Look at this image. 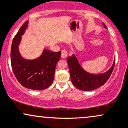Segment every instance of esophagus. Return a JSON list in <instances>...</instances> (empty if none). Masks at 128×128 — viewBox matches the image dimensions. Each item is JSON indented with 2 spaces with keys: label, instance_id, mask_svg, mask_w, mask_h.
<instances>
[{
  "label": "esophagus",
  "instance_id": "esophagus-1",
  "mask_svg": "<svg viewBox=\"0 0 128 128\" xmlns=\"http://www.w3.org/2000/svg\"><path fill=\"white\" fill-rule=\"evenodd\" d=\"M68 55V53H67V51L66 50H62L61 51V57L62 58V59H65L66 57Z\"/></svg>",
  "mask_w": 128,
  "mask_h": 128
}]
</instances>
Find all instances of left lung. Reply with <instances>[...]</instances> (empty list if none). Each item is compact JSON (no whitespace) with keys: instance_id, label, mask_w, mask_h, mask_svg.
Here are the masks:
<instances>
[{"instance_id":"obj_1","label":"left lung","mask_w":128,"mask_h":128,"mask_svg":"<svg viewBox=\"0 0 128 128\" xmlns=\"http://www.w3.org/2000/svg\"><path fill=\"white\" fill-rule=\"evenodd\" d=\"M103 26L106 29V26L104 23H103ZM67 61L73 84L81 90L91 91L103 86L108 80L114 69L116 59H114L112 67L108 71L99 74H91L85 71L79 64L74 54L72 56H68Z\"/></svg>"}]
</instances>
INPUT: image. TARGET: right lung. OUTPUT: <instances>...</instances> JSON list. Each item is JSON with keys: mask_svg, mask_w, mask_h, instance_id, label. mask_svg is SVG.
Here are the masks:
<instances>
[{"mask_svg": "<svg viewBox=\"0 0 128 128\" xmlns=\"http://www.w3.org/2000/svg\"><path fill=\"white\" fill-rule=\"evenodd\" d=\"M28 24V21L24 22L13 38L11 67L16 79L24 87L42 90L49 87L53 82L56 65L61 58V51L54 52L44 49L42 55L36 60L23 58L19 52L18 46Z\"/></svg>", "mask_w": 128, "mask_h": 128, "instance_id": "obj_1", "label": "right lung"}]
</instances>
